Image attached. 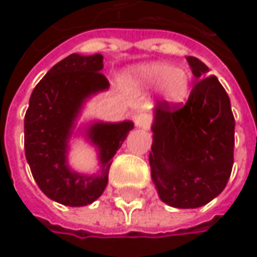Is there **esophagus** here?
<instances>
[{"label": "esophagus", "instance_id": "34e87169", "mask_svg": "<svg viewBox=\"0 0 257 257\" xmlns=\"http://www.w3.org/2000/svg\"><path fill=\"white\" fill-rule=\"evenodd\" d=\"M134 122L138 128L141 129H149L150 128V123H152V117L147 114V113H138L134 116Z\"/></svg>", "mask_w": 257, "mask_h": 257}]
</instances>
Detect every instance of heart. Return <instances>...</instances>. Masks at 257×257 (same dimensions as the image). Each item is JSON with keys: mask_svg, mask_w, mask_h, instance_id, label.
<instances>
[{"mask_svg": "<svg viewBox=\"0 0 257 257\" xmlns=\"http://www.w3.org/2000/svg\"><path fill=\"white\" fill-rule=\"evenodd\" d=\"M132 87L155 89L158 87L164 101L168 104H180L190 93L192 77L183 70L167 62H147L132 67L126 74Z\"/></svg>", "mask_w": 257, "mask_h": 257, "instance_id": "1", "label": "heart"}]
</instances>
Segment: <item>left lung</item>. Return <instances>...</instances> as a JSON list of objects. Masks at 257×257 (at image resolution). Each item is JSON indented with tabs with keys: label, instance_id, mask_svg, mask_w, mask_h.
<instances>
[{
	"label": "left lung",
	"instance_id": "left-lung-1",
	"mask_svg": "<svg viewBox=\"0 0 257 257\" xmlns=\"http://www.w3.org/2000/svg\"><path fill=\"white\" fill-rule=\"evenodd\" d=\"M196 83L184 105L158 101L149 155L161 201L198 208L223 192L231 177L235 119L231 101L216 76L198 58H186Z\"/></svg>",
	"mask_w": 257,
	"mask_h": 257
}]
</instances>
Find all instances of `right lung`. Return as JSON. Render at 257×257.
<instances>
[{"mask_svg":"<svg viewBox=\"0 0 257 257\" xmlns=\"http://www.w3.org/2000/svg\"><path fill=\"white\" fill-rule=\"evenodd\" d=\"M102 61L99 53L67 56L49 70L29 98L25 114L26 161L41 192L62 205L83 207L102 195L111 159L134 128L129 120L90 123L84 134L98 149L101 171L89 176L70 168L68 141L83 104L110 87L108 80L99 73L104 68Z\"/></svg>","mask_w":257,"mask_h":257,"instance_id":"right-lung-1","label":"right lung"}]
</instances>
